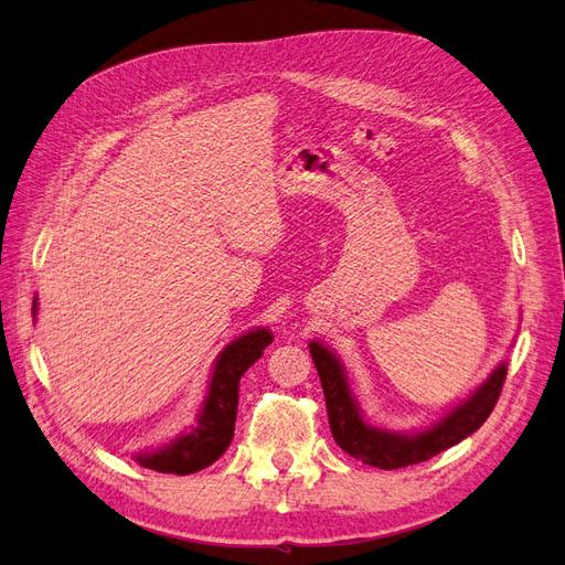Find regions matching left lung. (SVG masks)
Returning <instances> with one entry per match:
<instances>
[{"label": "left lung", "instance_id": "1", "mask_svg": "<svg viewBox=\"0 0 565 565\" xmlns=\"http://www.w3.org/2000/svg\"><path fill=\"white\" fill-rule=\"evenodd\" d=\"M309 349L320 374L330 429L337 446L351 457L361 459L363 465L377 469H403L419 465V461L457 446L459 440L471 436L490 417L507 380V363H500L469 398L455 405L446 417L438 419L429 429L417 434H393L363 419L361 407H358L351 393L347 370L339 363V358L328 347H322L320 341H311Z\"/></svg>", "mask_w": 565, "mask_h": 565}]
</instances>
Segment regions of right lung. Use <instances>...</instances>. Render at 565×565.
I'll return each instance as SVG.
<instances>
[{"label":"right lung","instance_id":"obj_1","mask_svg":"<svg viewBox=\"0 0 565 565\" xmlns=\"http://www.w3.org/2000/svg\"><path fill=\"white\" fill-rule=\"evenodd\" d=\"M32 316H38V299L32 301ZM273 341V334L266 328L252 330L218 353L207 398L202 403L198 422L193 429L183 431L177 440L156 452L136 455L141 467L160 473H195L224 455L235 434L237 417V388L241 377L249 365L259 361L264 349Z\"/></svg>","mask_w":565,"mask_h":565}]
</instances>
